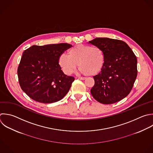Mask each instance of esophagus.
<instances>
[{"mask_svg":"<svg viewBox=\"0 0 153 153\" xmlns=\"http://www.w3.org/2000/svg\"><path fill=\"white\" fill-rule=\"evenodd\" d=\"M78 79H81V80H85L86 78H84V77H79Z\"/></svg>","mask_w":153,"mask_h":153,"instance_id":"34e87169","label":"esophagus"}]
</instances>
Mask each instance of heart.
<instances>
[{
  "instance_id": "heart-1",
  "label": "heart",
  "mask_w": 153,
  "mask_h": 153,
  "mask_svg": "<svg viewBox=\"0 0 153 153\" xmlns=\"http://www.w3.org/2000/svg\"><path fill=\"white\" fill-rule=\"evenodd\" d=\"M68 55L61 54L58 63L66 75L71 74L78 67L80 72L94 76L101 72L105 65V54L99 47L78 44L70 48Z\"/></svg>"
}]
</instances>
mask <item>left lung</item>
<instances>
[{"label":"left lung","mask_w":153,"mask_h":153,"mask_svg":"<svg viewBox=\"0 0 153 153\" xmlns=\"http://www.w3.org/2000/svg\"><path fill=\"white\" fill-rule=\"evenodd\" d=\"M90 44L100 47L105 54V65L93 76L94 85L90 91L103 104H112L126 97L136 80L137 59L124 41L108 38H97Z\"/></svg>","instance_id":"left-lung-1"}]
</instances>
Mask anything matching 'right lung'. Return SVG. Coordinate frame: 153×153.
<instances>
[{
	"mask_svg": "<svg viewBox=\"0 0 153 153\" xmlns=\"http://www.w3.org/2000/svg\"><path fill=\"white\" fill-rule=\"evenodd\" d=\"M71 47L67 43L33 45L23 52L18 77L22 89L31 99L50 103L60 100L68 93L75 78L63 72L58 59Z\"/></svg>",
	"mask_w": 153,
	"mask_h": 153,
	"instance_id": "right-lung-1",
	"label": "right lung"
}]
</instances>
